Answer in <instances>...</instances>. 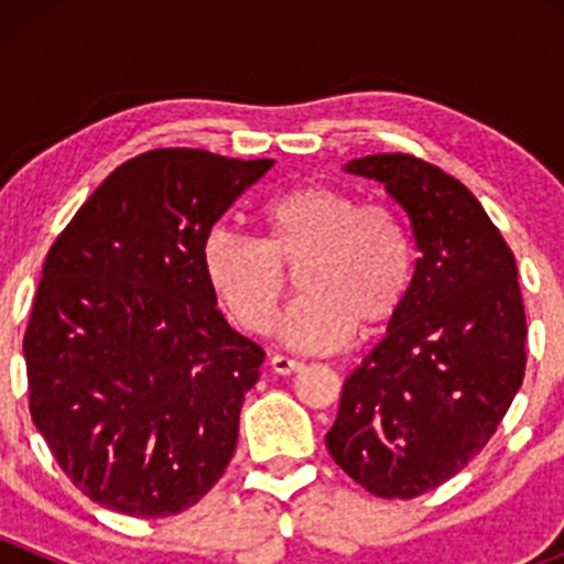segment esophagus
<instances>
[{"instance_id": "obj_1", "label": "esophagus", "mask_w": 564, "mask_h": 564, "mask_svg": "<svg viewBox=\"0 0 564 564\" xmlns=\"http://www.w3.org/2000/svg\"><path fill=\"white\" fill-rule=\"evenodd\" d=\"M270 368L275 373H281V377H292V373L303 371V362L294 360V357H286V355H272L270 357Z\"/></svg>"}]
</instances>
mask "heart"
<instances>
[{
    "label": "heart",
    "mask_w": 564,
    "mask_h": 564,
    "mask_svg": "<svg viewBox=\"0 0 564 564\" xmlns=\"http://www.w3.org/2000/svg\"><path fill=\"white\" fill-rule=\"evenodd\" d=\"M261 240L213 229L202 246L209 286L248 333H267L297 283L303 297L281 318L294 349L329 351L357 333H384L412 292L414 248L406 224L384 202L308 182L270 198L259 213Z\"/></svg>",
    "instance_id": "heart-1"
}]
</instances>
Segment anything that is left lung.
<instances>
[{
  "mask_svg": "<svg viewBox=\"0 0 564 564\" xmlns=\"http://www.w3.org/2000/svg\"><path fill=\"white\" fill-rule=\"evenodd\" d=\"M420 248L412 292L382 344L344 382L324 436L335 464L382 499H412L486 447L524 382L527 318L513 250L469 187L403 152L357 158Z\"/></svg>",
  "mask_w": 564,
  "mask_h": 564,
  "instance_id": "1",
  "label": "left lung"
}]
</instances>
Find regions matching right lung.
Here are the masks:
<instances>
[{
	"label": "right lung",
	"mask_w": 564,
	"mask_h": 564,
	"mask_svg": "<svg viewBox=\"0 0 564 564\" xmlns=\"http://www.w3.org/2000/svg\"><path fill=\"white\" fill-rule=\"evenodd\" d=\"M272 163L185 147L130 158L45 256L24 333L30 412L93 502L166 519L235 456L264 349L215 308L202 246Z\"/></svg>",
	"instance_id": "obj_1"
}]
</instances>
